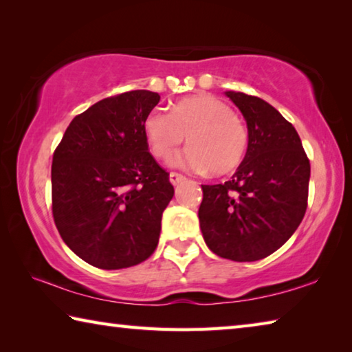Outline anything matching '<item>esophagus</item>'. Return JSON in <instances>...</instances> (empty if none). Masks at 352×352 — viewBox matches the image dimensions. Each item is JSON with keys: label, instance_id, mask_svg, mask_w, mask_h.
Returning <instances> with one entry per match:
<instances>
[{"label": "esophagus", "instance_id": "esophagus-1", "mask_svg": "<svg viewBox=\"0 0 352 352\" xmlns=\"http://www.w3.org/2000/svg\"><path fill=\"white\" fill-rule=\"evenodd\" d=\"M169 180H170L172 184H174V186H177V184H180V183L186 180V177H183L182 174H177V172H170Z\"/></svg>", "mask_w": 352, "mask_h": 352}]
</instances>
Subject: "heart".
Returning <instances> with one entry per match:
<instances>
[{
	"instance_id": "obj_1",
	"label": "heart",
	"mask_w": 352,
	"mask_h": 352,
	"mask_svg": "<svg viewBox=\"0 0 352 352\" xmlns=\"http://www.w3.org/2000/svg\"><path fill=\"white\" fill-rule=\"evenodd\" d=\"M153 157L166 158L188 136L183 153L172 155L169 164L194 172L225 175L239 168L248 147V133L230 105L199 94L172 105L170 113L152 110L142 122Z\"/></svg>"
}]
</instances>
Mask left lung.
<instances>
[{"label": "left lung", "mask_w": 352, "mask_h": 352, "mask_svg": "<svg viewBox=\"0 0 352 352\" xmlns=\"http://www.w3.org/2000/svg\"><path fill=\"white\" fill-rule=\"evenodd\" d=\"M247 122L248 147L230 182L201 184L200 230L220 258L253 262L284 245L307 208L311 164L295 127L264 99L225 91Z\"/></svg>", "instance_id": "1"}]
</instances>
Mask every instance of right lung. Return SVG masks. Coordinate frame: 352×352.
<instances>
[{
  "instance_id": "right-lung-1",
  "label": "right lung",
  "mask_w": 352,
  "mask_h": 352,
  "mask_svg": "<svg viewBox=\"0 0 352 352\" xmlns=\"http://www.w3.org/2000/svg\"><path fill=\"white\" fill-rule=\"evenodd\" d=\"M160 94L135 90L76 116L52 157V216L63 242L88 264L127 269L158 245L174 197L169 174L148 153L144 118Z\"/></svg>"
}]
</instances>
